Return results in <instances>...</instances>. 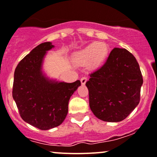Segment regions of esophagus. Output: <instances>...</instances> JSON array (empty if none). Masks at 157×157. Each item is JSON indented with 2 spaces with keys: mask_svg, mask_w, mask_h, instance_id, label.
<instances>
[{
  "mask_svg": "<svg viewBox=\"0 0 157 157\" xmlns=\"http://www.w3.org/2000/svg\"><path fill=\"white\" fill-rule=\"evenodd\" d=\"M87 80H88V77H82L81 80H80V82H81L82 85H84V84H85L86 83Z\"/></svg>",
  "mask_w": 157,
  "mask_h": 157,
  "instance_id": "obj_1",
  "label": "esophagus"
}]
</instances>
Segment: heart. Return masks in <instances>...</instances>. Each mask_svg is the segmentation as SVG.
<instances>
[{
    "label": "heart",
    "instance_id": "1",
    "mask_svg": "<svg viewBox=\"0 0 157 157\" xmlns=\"http://www.w3.org/2000/svg\"><path fill=\"white\" fill-rule=\"evenodd\" d=\"M108 54V46L102 43H92L78 54V58L83 62H91L97 67L105 62Z\"/></svg>",
    "mask_w": 157,
    "mask_h": 157
}]
</instances>
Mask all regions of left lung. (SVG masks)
<instances>
[{
    "label": "left lung",
    "mask_w": 157,
    "mask_h": 157,
    "mask_svg": "<svg viewBox=\"0 0 157 157\" xmlns=\"http://www.w3.org/2000/svg\"><path fill=\"white\" fill-rule=\"evenodd\" d=\"M86 83L90 107L96 117L106 122L126 119L140 101L142 74L134 56L114 48L100 68Z\"/></svg>",
    "instance_id": "obj_1"
}]
</instances>
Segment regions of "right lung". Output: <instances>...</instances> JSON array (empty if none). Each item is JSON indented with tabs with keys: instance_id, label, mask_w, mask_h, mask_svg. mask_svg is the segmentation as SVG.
Instances as JSON below:
<instances>
[{
	"instance_id": "obj_1",
	"label": "right lung",
	"mask_w": 157,
	"mask_h": 157,
	"mask_svg": "<svg viewBox=\"0 0 157 157\" xmlns=\"http://www.w3.org/2000/svg\"><path fill=\"white\" fill-rule=\"evenodd\" d=\"M52 43L40 44L18 64L14 72L13 98L24 121L41 130L62 124L68 112L71 96L81 85L80 80L65 83L49 80L42 71Z\"/></svg>"
}]
</instances>
